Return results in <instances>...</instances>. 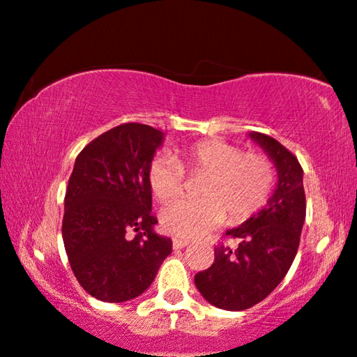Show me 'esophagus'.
<instances>
[{
    "label": "esophagus",
    "mask_w": 357,
    "mask_h": 357,
    "mask_svg": "<svg viewBox=\"0 0 357 357\" xmlns=\"http://www.w3.org/2000/svg\"><path fill=\"white\" fill-rule=\"evenodd\" d=\"M172 246H174V249L187 248L188 246V241H185V239H174L172 241Z\"/></svg>",
    "instance_id": "34e87169"
}]
</instances>
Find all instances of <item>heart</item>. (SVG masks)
Here are the masks:
<instances>
[{
	"instance_id": "b5f03b06",
	"label": "heart",
	"mask_w": 357,
	"mask_h": 357,
	"mask_svg": "<svg viewBox=\"0 0 357 357\" xmlns=\"http://www.w3.org/2000/svg\"><path fill=\"white\" fill-rule=\"evenodd\" d=\"M185 172L206 174L200 183L202 200H180L160 213L162 229L180 239H195L226 220L239 225L251 218L269 200L275 183L272 162L257 152L205 139L175 149V159L157 155L147 167V183L157 200L170 203L183 192Z\"/></svg>"
}]
</instances>
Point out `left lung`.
<instances>
[{
    "instance_id": "8db88e82",
    "label": "left lung",
    "mask_w": 357,
    "mask_h": 357,
    "mask_svg": "<svg viewBox=\"0 0 357 357\" xmlns=\"http://www.w3.org/2000/svg\"><path fill=\"white\" fill-rule=\"evenodd\" d=\"M277 169V187L257 215L226 231L238 246L220 244L215 262L195 275L203 298L215 307L239 312L262 302L289 272L298 251L305 211L303 169L279 141L262 132L249 134Z\"/></svg>"
}]
</instances>
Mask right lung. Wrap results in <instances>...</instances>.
Wrapping results in <instances>:
<instances>
[{
    "label": "right lung",
    "instance_id": "add662e5",
    "mask_svg": "<svg viewBox=\"0 0 357 357\" xmlns=\"http://www.w3.org/2000/svg\"><path fill=\"white\" fill-rule=\"evenodd\" d=\"M164 132L126 123L77 155L66 192L62 238L78 284L101 302L119 303L149 289L170 238L157 234L147 167ZM129 230L138 234L127 238Z\"/></svg>",
    "mask_w": 357,
    "mask_h": 357
}]
</instances>
